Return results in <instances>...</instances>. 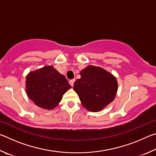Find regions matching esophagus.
<instances>
[{"label": "esophagus", "mask_w": 156, "mask_h": 156, "mask_svg": "<svg viewBox=\"0 0 156 156\" xmlns=\"http://www.w3.org/2000/svg\"><path fill=\"white\" fill-rule=\"evenodd\" d=\"M75 79H72V80H69V84H71V85H72V87L73 86V84H74V82H75Z\"/></svg>", "instance_id": "esophagus-1"}]
</instances>
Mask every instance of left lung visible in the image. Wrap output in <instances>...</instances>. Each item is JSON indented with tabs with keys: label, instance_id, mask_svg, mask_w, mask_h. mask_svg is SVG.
Masks as SVG:
<instances>
[{
	"label": "left lung",
	"instance_id": "obj_1",
	"mask_svg": "<svg viewBox=\"0 0 156 156\" xmlns=\"http://www.w3.org/2000/svg\"><path fill=\"white\" fill-rule=\"evenodd\" d=\"M73 84L83 106L89 112H100L109 105L117 94V79L103 68L89 65L80 72Z\"/></svg>",
	"mask_w": 156,
	"mask_h": 156
}]
</instances>
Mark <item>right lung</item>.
Instances as JSON below:
<instances>
[{"label": "right lung", "mask_w": 156, "mask_h": 156, "mask_svg": "<svg viewBox=\"0 0 156 156\" xmlns=\"http://www.w3.org/2000/svg\"><path fill=\"white\" fill-rule=\"evenodd\" d=\"M25 91L36 106L52 110L61 101L72 87L67 80L53 66H44L30 72L26 76Z\"/></svg>", "instance_id": "add662e5"}]
</instances>
